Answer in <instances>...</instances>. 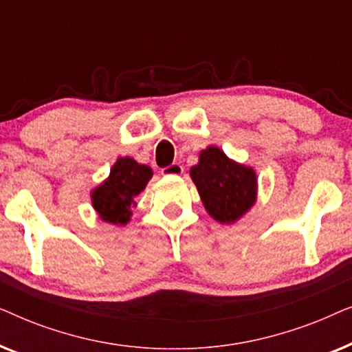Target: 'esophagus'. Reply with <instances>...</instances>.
<instances>
[{
    "mask_svg": "<svg viewBox=\"0 0 352 352\" xmlns=\"http://www.w3.org/2000/svg\"><path fill=\"white\" fill-rule=\"evenodd\" d=\"M182 173H184V168H182L179 163H173V165L163 168L162 170L163 176H179Z\"/></svg>",
    "mask_w": 352,
    "mask_h": 352,
    "instance_id": "34e87169",
    "label": "esophagus"
}]
</instances>
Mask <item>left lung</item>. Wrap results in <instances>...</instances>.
<instances>
[{"instance_id":"obj_1","label":"left lung","mask_w":352,"mask_h":352,"mask_svg":"<svg viewBox=\"0 0 352 352\" xmlns=\"http://www.w3.org/2000/svg\"><path fill=\"white\" fill-rule=\"evenodd\" d=\"M189 173L206 213L221 224L237 223L256 204V171L229 158L219 147L200 151L199 163Z\"/></svg>"}]
</instances>
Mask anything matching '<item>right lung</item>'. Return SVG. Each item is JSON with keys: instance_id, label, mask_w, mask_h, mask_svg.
Instances as JSON below:
<instances>
[{"instance_id": "right-lung-1", "label": "right lung", "mask_w": 352, "mask_h": 352, "mask_svg": "<svg viewBox=\"0 0 352 352\" xmlns=\"http://www.w3.org/2000/svg\"><path fill=\"white\" fill-rule=\"evenodd\" d=\"M151 166L138 163L131 157H118L109 176L91 190V205L107 224L126 226L131 221L134 199L152 179Z\"/></svg>"}]
</instances>
